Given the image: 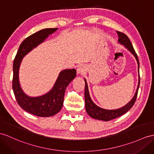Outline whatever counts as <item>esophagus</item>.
Segmentation results:
<instances>
[{
  "label": "esophagus",
  "mask_w": 154,
  "mask_h": 154,
  "mask_svg": "<svg viewBox=\"0 0 154 154\" xmlns=\"http://www.w3.org/2000/svg\"><path fill=\"white\" fill-rule=\"evenodd\" d=\"M85 66L82 65H80L78 66L77 68V73L78 74H84V72H85Z\"/></svg>",
  "instance_id": "34e87169"
}]
</instances>
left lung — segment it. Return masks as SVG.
Here are the masks:
<instances>
[{
	"label": "left lung",
	"instance_id": "left-lung-1",
	"mask_svg": "<svg viewBox=\"0 0 154 154\" xmlns=\"http://www.w3.org/2000/svg\"><path fill=\"white\" fill-rule=\"evenodd\" d=\"M118 35V42L122 45H124V46L128 50L131 54H132L134 57H135L137 63H138V86L137 88V91L135 92L133 98L131 100L130 102L127 103L126 105L123 106L122 108H119V109L116 110H106L103 109L102 108H100L98 106H97L96 104L93 102L91 97L89 95V90H88V86L87 84V82H86L85 79H84L85 81V110L87 113L89 114V116H91V118L99 119V120L103 121H110L112 119H115L116 118H118L119 116H122L123 114H125L126 112L128 111L129 109L133 107L134 105V103H135L137 94H138V90L139 88L140 85V76H139V61H138V56L136 54L135 51H134V48L133 47V45L131 44L129 38H128L126 35L124 33L116 31Z\"/></svg>",
	"mask_w": 154,
	"mask_h": 154
}]
</instances>
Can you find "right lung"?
Segmentation results:
<instances>
[{
  "mask_svg": "<svg viewBox=\"0 0 154 154\" xmlns=\"http://www.w3.org/2000/svg\"><path fill=\"white\" fill-rule=\"evenodd\" d=\"M57 30V28L44 29L26 38L20 44L14 61L12 89L17 102L24 110L39 117H50L61 110L66 88L76 77V71L74 69L62 70L50 91L42 96L31 97L26 95L21 88L19 69L22 59Z\"/></svg>",
  "mask_w": 154,
  "mask_h": 154,
  "instance_id": "1",
  "label": "right lung"
}]
</instances>
